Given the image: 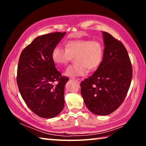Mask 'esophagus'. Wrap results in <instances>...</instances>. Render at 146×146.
Here are the masks:
<instances>
[{
	"label": "esophagus",
	"mask_w": 146,
	"mask_h": 146,
	"mask_svg": "<svg viewBox=\"0 0 146 146\" xmlns=\"http://www.w3.org/2000/svg\"><path fill=\"white\" fill-rule=\"evenodd\" d=\"M74 79V80H75L76 82L77 83H80V82H81V80L80 78H73Z\"/></svg>",
	"instance_id": "1"
}]
</instances>
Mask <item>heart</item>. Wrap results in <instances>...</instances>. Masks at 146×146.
<instances>
[{
	"label": "heart",
	"mask_w": 146,
	"mask_h": 146,
	"mask_svg": "<svg viewBox=\"0 0 146 146\" xmlns=\"http://www.w3.org/2000/svg\"><path fill=\"white\" fill-rule=\"evenodd\" d=\"M104 48L100 42L96 40H70L66 44V48L57 45L53 48L51 56L58 67L67 64L75 58V64L68 66L64 74L70 77L85 76L88 68L95 70L101 64L103 60Z\"/></svg>",
	"instance_id": "b5f03b06"
}]
</instances>
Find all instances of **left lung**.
I'll use <instances>...</instances> for the list:
<instances>
[{"mask_svg": "<svg viewBox=\"0 0 146 146\" xmlns=\"http://www.w3.org/2000/svg\"><path fill=\"white\" fill-rule=\"evenodd\" d=\"M105 48L102 63L93 75L80 83L81 95L88 110L107 115L120 107L133 76L131 62L120 41L103 31Z\"/></svg>", "mask_w": 146, "mask_h": 146, "instance_id": "8db88e82", "label": "left lung"}]
</instances>
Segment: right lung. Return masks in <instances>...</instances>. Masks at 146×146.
<instances>
[{
    "label": "right lung",
    "mask_w": 146,
    "mask_h": 146,
    "mask_svg": "<svg viewBox=\"0 0 146 146\" xmlns=\"http://www.w3.org/2000/svg\"><path fill=\"white\" fill-rule=\"evenodd\" d=\"M65 34L55 32L38 36L19 57L17 82L20 93L28 107L42 118L56 117L64 106V87L69 78L56 70L51 53Z\"/></svg>",
    "instance_id": "1"
}]
</instances>
